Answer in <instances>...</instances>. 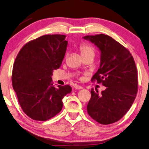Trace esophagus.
I'll use <instances>...</instances> for the list:
<instances>
[{
  "label": "esophagus",
  "mask_w": 149,
  "mask_h": 149,
  "mask_svg": "<svg viewBox=\"0 0 149 149\" xmlns=\"http://www.w3.org/2000/svg\"><path fill=\"white\" fill-rule=\"evenodd\" d=\"M74 88L75 89H82L83 88V86L79 85H74Z\"/></svg>",
  "instance_id": "34e87169"
}]
</instances>
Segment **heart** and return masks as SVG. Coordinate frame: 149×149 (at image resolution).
Here are the masks:
<instances>
[{
  "mask_svg": "<svg viewBox=\"0 0 149 149\" xmlns=\"http://www.w3.org/2000/svg\"><path fill=\"white\" fill-rule=\"evenodd\" d=\"M79 50L83 57L92 56L94 58L95 55V49L91 45L86 44V43L81 44L79 46Z\"/></svg>",
  "mask_w": 149,
  "mask_h": 149,
  "instance_id": "obj_1",
  "label": "heart"
}]
</instances>
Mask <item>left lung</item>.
Segmentation results:
<instances>
[{"instance_id":"8db88e82","label":"left lung","mask_w":149,"mask_h":149,"mask_svg":"<svg viewBox=\"0 0 149 149\" xmlns=\"http://www.w3.org/2000/svg\"><path fill=\"white\" fill-rule=\"evenodd\" d=\"M83 38L101 51L100 66L91 81L106 86L101 94L91 89L88 114L101 124L114 123L124 117L137 95L138 77L134 59L128 49L107 35H87Z\"/></svg>"}]
</instances>
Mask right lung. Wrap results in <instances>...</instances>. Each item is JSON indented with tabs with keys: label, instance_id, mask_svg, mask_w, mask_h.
Here are the masks:
<instances>
[{
	"label": "right lung",
	"instance_id": "1",
	"mask_svg": "<svg viewBox=\"0 0 149 149\" xmlns=\"http://www.w3.org/2000/svg\"><path fill=\"white\" fill-rule=\"evenodd\" d=\"M66 36L44 35L26 43L13 63L12 82L23 112L35 120L46 121L62 110L63 98L72 92L69 85L55 87L53 72L63 62Z\"/></svg>",
	"mask_w": 149,
	"mask_h": 149
}]
</instances>
